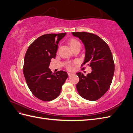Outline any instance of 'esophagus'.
Returning a JSON list of instances; mask_svg holds the SVG:
<instances>
[{
    "label": "esophagus",
    "mask_w": 133,
    "mask_h": 133,
    "mask_svg": "<svg viewBox=\"0 0 133 133\" xmlns=\"http://www.w3.org/2000/svg\"><path fill=\"white\" fill-rule=\"evenodd\" d=\"M71 75H72V74H71V73H68V76H71Z\"/></svg>",
    "instance_id": "34e87169"
}]
</instances>
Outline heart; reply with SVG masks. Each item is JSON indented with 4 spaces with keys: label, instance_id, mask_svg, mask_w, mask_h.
I'll list each match as a JSON object with an SVG mask.
<instances>
[{
    "label": "heart",
    "instance_id": "1",
    "mask_svg": "<svg viewBox=\"0 0 133 133\" xmlns=\"http://www.w3.org/2000/svg\"><path fill=\"white\" fill-rule=\"evenodd\" d=\"M69 44L70 46H71V48L73 49L75 46H76L78 45H79V44H80V42L78 41V40H76V39H74V38L70 39L69 41ZM66 68L68 70L71 71V70H73V65H72L71 63H68L66 64Z\"/></svg>",
    "mask_w": 133,
    "mask_h": 133
}]
</instances>
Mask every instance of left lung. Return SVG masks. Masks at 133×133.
I'll return each mask as SVG.
<instances>
[{"label": "left lung", "instance_id": "left-lung-1", "mask_svg": "<svg viewBox=\"0 0 133 133\" xmlns=\"http://www.w3.org/2000/svg\"><path fill=\"white\" fill-rule=\"evenodd\" d=\"M72 34L81 40L85 46V57L81 66L87 64L92 69L87 76L80 72L76 73L79 78L76 89L84 99L97 100L109 89L113 78L115 65L111 50L107 43L94 34L87 32Z\"/></svg>", "mask_w": 133, "mask_h": 133}]
</instances>
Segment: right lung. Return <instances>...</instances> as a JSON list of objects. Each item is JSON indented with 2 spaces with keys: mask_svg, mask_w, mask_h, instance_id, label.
<instances>
[{
  "mask_svg": "<svg viewBox=\"0 0 133 133\" xmlns=\"http://www.w3.org/2000/svg\"><path fill=\"white\" fill-rule=\"evenodd\" d=\"M66 33L47 34L38 38L28 48L23 73L28 88L35 97L44 102L57 98L68 75L60 70L53 73L49 68L55 58L59 42Z\"/></svg>",
  "mask_w": 133,
  "mask_h": 133,
  "instance_id": "1",
  "label": "right lung"
}]
</instances>
